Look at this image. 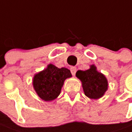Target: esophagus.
<instances>
[{
	"label": "esophagus",
	"instance_id": "1",
	"mask_svg": "<svg viewBox=\"0 0 132 132\" xmlns=\"http://www.w3.org/2000/svg\"><path fill=\"white\" fill-rule=\"evenodd\" d=\"M76 71H77V68L75 66H72L71 68H70V72L72 73V75H75V73H76Z\"/></svg>",
	"mask_w": 132,
	"mask_h": 132
}]
</instances>
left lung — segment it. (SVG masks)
I'll list each match as a JSON object with an SVG mask.
<instances>
[{
    "mask_svg": "<svg viewBox=\"0 0 132 132\" xmlns=\"http://www.w3.org/2000/svg\"><path fill=\"white\" fill-rule=\"evenodd\" d=\"M76 77L81 81L84 93L90 99L102 97L108 89V81L104 74L97 71V67L92 64L86 70H77Z\"/></svg>",
    "mask_w": 132,
    "mask_h": 132,
    "instance_id": "1",
    "label": "left lung"
}]
</instances>
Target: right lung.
Listing matches in <instances>:
<instances>
[{
    "instance_id": "1",
    "label": "right lung",
    "mask_w": 132,
    "mask_h": 132,
    "mask_svg": "<svg viewBox=\"0 0 132 132\" xmlns=\"http://www.w3.org/2000/svg\"><path fill=\"white\" fill-rule=\"evenodd\" d=\"M72 77L70 70L57 68L52 64L36 73L32 79L33 88L40 98L46 102L53 101L61 93L64 81Z\"/></svg>"
}]
</instances>
